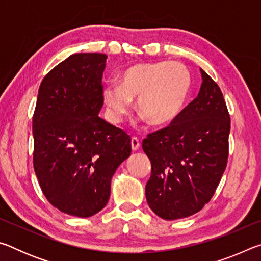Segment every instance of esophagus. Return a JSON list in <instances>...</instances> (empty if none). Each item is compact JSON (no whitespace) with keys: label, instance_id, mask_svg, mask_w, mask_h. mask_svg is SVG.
I'll use <instances>...</instances> for the list:
<instances>
[{"label":"esophagus","instance_id":"obj_1","mask_svg":"<svg viewBox=\"0 0 261 261\" xmlns=\"http://www.w3.org/2000/svg\"><path fill=\"white\" fill-rule=\"evenodd\" d=\"M139 147H140V141H139V139L137 138V137H132L131 138V148H132V151H137V149H139Z\"/></svg>","mask_w":261,"mask_h":261}]
</instances>
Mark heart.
Segmentation results:
<instances>
[{"instance_id":"obj_1","label":"heart","mask_w":261,"mask_h":261,"mask_svg":"<svg viewBox=\"0 0 261 261\" xmlns=\"http://www.w3.org/2000/svg\"><path fill=\"white\" fill-rule=\"evenodd\" d=\"M191 84V73L179 62L131 65L121 74L120 85L102 88L106 112L110 121L121 122L137 99V109L151 124H170L184 109Z\"/></svg>"}]
</instances>
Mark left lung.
Returning a JSON list of instances; mask_svg holds the SVG:
<instances>
[{
  "label": "left lung",
  "mask_w": 261,
  "mask_h": 261,
  "mask_svg": "<svg viewBox=\"0 0 261 261\" xmlns=\"http://www.w3.org/2000/svg\"><path fill=\"white\" fill-rule=\"evenodd\" d=\"M200 73L197 98L169 126L143 141L152 165L146 200L165 220L199 212L213 197L227 166L230 117L218 84L202 69Z\"/></svg>",
  "instance_id": "1"
}]
</instances>
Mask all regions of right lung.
<instances>
[{
	"instance_id": "1",
	"label": "right lung",
	"mask_w": 261,
	"mask_h": 261,
	"mask_svg": "<svg viewBox=\"0 0 261 261\" xmlns=\"http://www.w3.org/2000/svg\"><path fill=\"white\" fill-rule=\"evenodd\" d=\"M107 55H70L46 74L33 115V166L48 201L65 214L88 218L107 205L117 167L131 138L99 113Z\"/></svg>"
}]
</instances>
